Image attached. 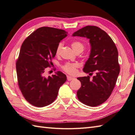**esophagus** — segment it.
<instances>
[{"label":"esophagus","mask_w":135,"mask_h":135,"mask_svg":"<svg viewBox=\"0 0 135 135\" xmlns=\"http://www.w3.org/2000/svg\"><path fill=\"white\" fill-rule=\"evenodd\" d=\"M74 78V77H72L71 76H69V75H68V76H67V79H68V81H71L72 80H73Z\"/></svg>","instance_id":"34e87169"}]
</instances>
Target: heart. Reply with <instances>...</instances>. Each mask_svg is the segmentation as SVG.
Returning a JSON list of instances; mask_svg holds the SVG:
<instances>
[{"label":"heart","mask_w":135,"mask_h":135,"mask_svg":"<svg viewBox=\"0 0 135 135\" xmlns=\"http://www.w3.org/2000/svg\"><path fill=\"white\" fill-rule=\"evenodd\" d=\"M62 47V44L61 43H60V44L58 45L57 49V50H56L57 54H58L60 53V51L61 50ZM71 47L74 51L78 50H81L82 51H83L84 48L83 44L80 42H78V41H75L72 43ZM77 66H78V65L77 64L67 63L64 66H63L62 69H63L64 70H65L66 73L69 74H75V73H76V68H77Z\"/></svg>","instance_id":"obj_1"}]
</instances>
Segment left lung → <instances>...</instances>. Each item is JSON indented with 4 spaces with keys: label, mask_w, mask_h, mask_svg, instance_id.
Instances as JSON below:
<instances>
[{
    "label": "left lung",
    "mask_w": 135,
    "mask_h": 135,
    "mask_svg": "<svg viewBox=\"0 0 135 135\" xmlns=\"http://www.w3.org/2000/svg\"><path fill=\"white\" fill-rule=\"evenodd\" d=\"M72 36L89 39L90 52L83 71L89 75L95 72L92 79L77 78L81 83L78 99L88 106L100 105L110 96L120 73L117 47L107 32L97 26H86Z\"/></svg>",
    "instance_id": "8db88e82"
}]
</instances>
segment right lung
<instances>
[{"label":"right lung","instance_id":"1","mask_svg":"<svg viewBox=\"0 0 135 135\" xmlns=\"http://www.w3.org/2000/svg\"><path fill=\"white\" fill-rule=\"evenodd\" d=\"M64 30L39 28L23 42L16 64L19 88L25 99L37 107H44L56 99L60 88L66 81L61 71L46 77L59 43L67 36Z\"/></svg>","mask_w":135,"mask_h":135}]
</instances>
